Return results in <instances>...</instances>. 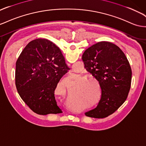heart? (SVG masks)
Segmentation results:
<instances>
[{
	"instance_id": "1",
	"label": "heart",
	"mask_w": 146,
	"mask_h": 146,
	"mask_svg": "<svg viewBox=\"0 0 146 146\" xmlns=\"http://www.w3.org/2000/svg\"><path fill=\"white\" fill-rule=\"evenodd\" d=\"M81 91H82L84 93H86V95H87L88 96H90V92L89 90H81Z\"/></svg>"
}]
</instances>
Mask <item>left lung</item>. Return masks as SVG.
I'll return each instance as SVG.
<instances>
[{
    "instance_id": "obj_1",
    "label": "left lung",
    "mask_w": 146,
    "mask_h": 146,
    "mask_svg": "<svg viewBox=\"0 0 146 146\" xmlns=\"http://www.w3.org/2000/svg\"><path fill=\"white\" fill-rule=\"evenodd\" d=\"M85 68L99 82L101 99L96 108L86 116L102 119L111 115L127 100L130 90L131 69L127 57L116 45L100 42L82 55Z\"/></svg>"
}]
</instances>
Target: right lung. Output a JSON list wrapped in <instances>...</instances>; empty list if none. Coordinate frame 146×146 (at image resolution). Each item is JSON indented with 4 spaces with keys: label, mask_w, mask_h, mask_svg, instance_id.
<instances>
[{
    "label": "right lung",
    "mask_w": 146,
    "mask_h": 146,
    "mask_svg": "<svg viewBox=\"0 0 146 146\" xmlns=\"http://www.w3.org/2000/svg\"><path fill=\"white\" fill-rule=\"evenodd\" d=\"M69 70L61 50L54 43L45 38L35 39L26 46L16 63L17 91L35 113H62L54 90Z\"/></svg>",
    "instance_id": "obj_1"
}]
</instances>
